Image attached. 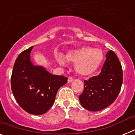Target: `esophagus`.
Segmentation results:
<instances>
[{
    "label": "esophagus",
    "instance_id": "34e87169",
    "mask_svg": "<svg viewBox=\"0 0 135 135\" xmlns=\"http://www.w3.org/2000/svg\"><path fill=\"white\" fill-rule=\"evenodd\" d=\"M73 80H74V78H73V77H71V76H69L68 79V82L69 83H70V82H71Z\"/></svg>",
    "mask_w": 135,
    "mask_h": 135
}]
</instances>
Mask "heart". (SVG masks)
<instances>
[{
  "label": "heart",
  "instance_id": "1",
  "mask_svg": "<svg viewBox=\"0 0 135 135\" xmlns=\"http://www.w3.org/2000/svg\"><path fill=\"white\" fill-rule=\"evenodd\" d=\"M57 60L60 64H65L63 57L59 55H56ZM69 61L76 64V71L80 74L87 76L94 73L103 59V53L99 49H93L90 46H84L79 49L69 52L66 55Z\"/></svg>",
  "mask_w": 135,
  "mask_h": 135
}]
</instances>
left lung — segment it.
<instances>
[{"label":"left lung","instance_id":"8db88e82","mask_svg":"<svg viewBox=\"0 0 135 135\" xmlns=\"http://www.w3.org/2000/svg\"><path fill=\"white\" fill-rule=\"evenodd\" d=\"M105 57L99 75L84 80V91L79 96L82 107L92 112L101 110L114 102L122 84L123 72L118 57L112 50Z\"/></svg>","mask_w":135,"mask_h":135}]
</instances>
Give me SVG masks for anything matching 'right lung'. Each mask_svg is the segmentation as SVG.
Segmentation results:
<instances>
[{
    "label": "right lung",
    "mask_w": 135,
    "mask_h": 135,
    "mask_svg": "<svg viewBox=\"0 0 135 135\" xmlns=\"http://www.w3.org/2000/svg\"><path fill=\"white\" fill-rule=\"evenodd\" d=\"M33 46L21 52L12 71L11 86L17 102L26 112L34 115L46 113L55 102L56 94L68 78L53 75L30 61Z\"/></svg>",
    "instance_id": "1"
}]
</instances>
